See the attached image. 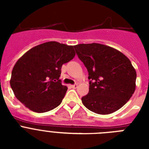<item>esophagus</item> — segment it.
Instances as JSON below:
<instances>
[{"label":"esophagus","mask_w":149,"mask_h":149,"mask_svg":"<svg viewBox=\"0 0 149 149\" xmlns=\"http://www.w3.org/2000/svg\"><path fill=\"white\" fill-rule=\"evenodd\" d=\"M77 86H78V85H77V84H73V85H71V87H72V88L76 89L77 87Z\"/></svg>","instance_id":"34e87169"}]
</instances>
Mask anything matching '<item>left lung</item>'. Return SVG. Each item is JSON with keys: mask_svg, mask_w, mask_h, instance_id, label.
<instances>
[{"mask_svg": "<svg viewBox=\"0 0 149 149\" xmlns=\"http://www.w3.org/2000/svg\"><path fill=\"white\" fill-rule=\"evenodd\" d=\"M88 71L89 93L82 97L86 108L109 114L122 107L135 91L136 71L127 57L99 43L74 46Z\"/></svg>", "mask_w": 149, "mask_h": 149, "instance_id": "left-lung-1", "label": "left lung"}]
</instances>
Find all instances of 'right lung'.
Masks as SVG:
<instances>
[{"label":"right lung","mask_w":149,"mask_h":149,"mask_svg":"<svg viewBox=\"0 0 149 149\" xmlns=\"http://www.w3.org/2000/svg\"><path fill=\"white\" fill-rule=\"evenodd\" d=\"M75 56L73 46L48 42L32 48L15 63L10 87L17 99L37 113L56 108L65 97L61 68Z\"/></svg>","instance_id":"right-lung-1"}]
</instances>
